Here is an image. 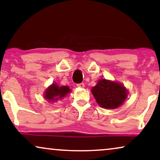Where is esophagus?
<instances>
[{
	"instance_id": "esophagus-1",
	"label": "esophagus",
	"mask_w": 160,
	"mask_h": 160,
	"mask_svg": "<svg viewBox=\"0 0 160 160\" xmlns=\"http://www.w3.org/2000/svg\"><path fill=\"white\" fill-rule=\"evenodd\" d=\"M78 87H80V88H84V83H80V84H77Z\"/></svg>"
}]
</instances>
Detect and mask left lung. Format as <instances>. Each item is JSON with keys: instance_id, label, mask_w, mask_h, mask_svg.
Returning <instances> with one entry per match:
<instances>
[{"instance_id": "1", "label": "left lung", "mask_w": 160, "mask_h": 160, "mask_svg": "<svg viewBox=\"0 0 160 160\" xmlns=\"http://www.w3.org/2000/svg\"><path fill=\"white\" fill-rule=\"evenodd\" d=\"M94 97L100 106L116 108L121 106L128 96V91L121 84L101 79L92 89Z\"/></svg>"}]
</instances>
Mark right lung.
<instances>
[{"label": "right lung", "instance_id": "obj_1", "mask_svg": "<svg viewBox=\"0 0 160 160\" xmlns=\"http://www.w3.org/2000/svg\"><path fill=\"white\" fill-rule=\"evenodd\" d=\"M71 92L68 87H59L57 84H53L45 92V98L49 102H55L62 99L68 93Z\"/></svg>", "mask_w": 160, "mask_h": 160}]
</instances>
